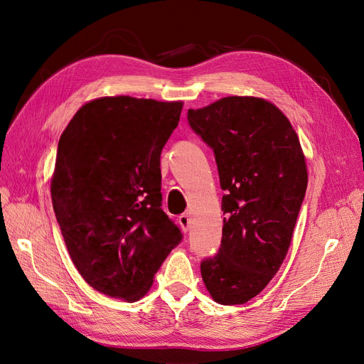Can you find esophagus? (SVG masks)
Returning a JSON list of instances; mask_svg holds the SVG:
<instances>
[{
    "label": "esophagus",
    "mask_w": 364,
    "mask_h": 364,
    "mask_svg": "<svg viewBox=\"0 0 364 364\" xmlns=\"http://www.w3.org/2000/svg\"><path fill=\"white\" fill-rule=\"evenodd\" d=\"M178 223H180L181 228H183V232L187 233L190 230V223H192V218H190L188 214H183V215L178 217Z\"/></svg>",
    "instance_id": "esophagus-1"
}]
</instances>
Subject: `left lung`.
I'll use <instances>...</instances> for the list:
<instances>
[{"label": "left lung", "mask_w": 364, "mask_h": 364, "mask_svg": "<svg viewBox=\"0 0 364 364\" xmlns=\"http://www.w3.org/2000/svg\"><path fill=\"white\" fill-rule=\"evenodd\" d=\"M187 119L214 149L225 190L221 247L200 264L202 279L215 302L245 304L288 254L309 183L304 151L291 121L261 97H223Z\"/></svg>", "instance_id": "left-lung-1"}]
</instances>
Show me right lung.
I'll return each instance as SVG.
<instances>
[{"label": "right lung", "instance_id": "obj_1", "mask_svg": "<svg viewBox=\"0 0 364 364\" xmlns=\"http://www.w3.org/2000/svg\"><path fill=\"white\" fill-rule=\"evenodd\" d=\"M183 102L94 99L62 132L51 177L57 223L76 270L107 296L136 302L181 240L161 208V151Z\"/></svg>", "mask_w": 364, "mask_h": 364}]
</instances>
